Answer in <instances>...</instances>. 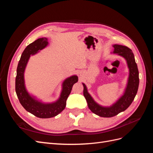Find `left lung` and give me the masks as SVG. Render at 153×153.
Returning a JSON list of instances; mask_svg holds the SVG:
<instances>
[{
	"label": "left lung",
	"mask_w": 153,
	"mask_h": 153,
	"mask_svg": "<svg viewBox=\"0 0 153 153\" xmlns=\"http://www.w3.org/2000/svg\"><path fill=\"white\" fill-rule=\"evenodd\" d=\"M114 53H117L126 59L129 68V77L123 95L116 102L110 106H103L97 103L87 91L86 85L84 86V96L87 102L88 107L92 112L103 117H112L127 109L131 104L137 93L139 85V76L137 65L132 50L126 46L114 45Z\"/></svg>",
	"instance_id": "obj_1"
}]
</instances>
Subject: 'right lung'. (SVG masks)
Here are the masks:
<instances>
[{"instance_id":"right-lung-1","label":"right lung","mask_w":153,"mask_h":153,"mask_svg":"<svg viewBox=\"0 0 153 153\" xmlns=\"http://www.w3.org/2000/svg\"><path fill=\"white\" fill-rule=\"evenodd\" d=\"M48 45L47 38H39L29 44L23 52L16 69L15 91L20 103L27 112L39 118L47 119L56 116L65 108L66 100L71 93L73 85L78 82V76L73 75L62 83V89L59 98L55 102L45 103L35 98L27 92L24 80V72L30 57L45 48Z\"/></svg>"}]
</instances>
